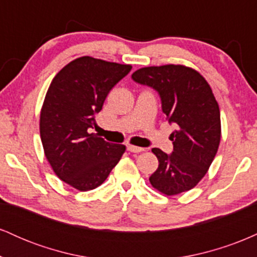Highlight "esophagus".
Wrapping results in <instances>:
<instances>
[{"label":"esophagus","instance_id":"34e87169","mask_svg":"<svg viewBox=\"0 0 257 257\" xmlns=\"http://www.w3.org/2000/svg\"><path fill=\"white\" fill-rule=\"evenodd\" d=\"M126 150H128L129 152H133V153H139V152H143L144 151L143 147H138V146H133V145H128V147H126Z\"/></svg>","mask_w":257,"mask_h":257}]
</instances>
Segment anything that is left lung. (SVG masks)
<instances>
[{"label": "left lung", "mask_w": 257, "mask_h": 257, "mask_svg": "<svg viewBox=\"0 0 257 257\" xmlns=\"http://www.w3.org/2000/svg\"><path fill=\"white\" fill-rule=\"evenodd\" d=\"M132 78L157 91L168 122L176 128L170 155L152 149L159 164L150 182L167 196L191 190L204 178L220 145V108L210 85L184 65L143 67Z\"/></svg>", "instance_id": "1"}]
</instances>
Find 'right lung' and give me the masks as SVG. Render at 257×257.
I'll list each match as a JSON object with an SVG mask.
<instances>
[{"label": "right lung", "mask_w": 257, "mask_h": 257, "mask_svg": "<svg viewBox=\"0 0 257 257\" xmlns=\"http://www.w3.org/2000/svg\"><path fill=\"white\" fill-rule=\"evenodd\" d=\"M131 65L82 57L63 67L44 98L40 134L58 178L78 191L94 190L107 179L125 151L89 129L110 93L131 72Z\"/></svg>", "instance_id": "right-lung-1"}]
</instances>
